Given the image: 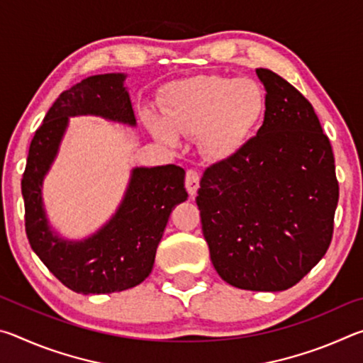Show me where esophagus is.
Returning <instances> with one entry per match:
<instances>
[{"mask_svg": "<svg viewBox=\"0 0 363 363\" xmlns=\"http://www.w3.org/2000/svg\"><path fill=\"white\" fill-rule=\"evenodd\" d=\"M200 187V173L196 169H187L186 173V189L190 195H195Z\"/></svg>", "mask_w": 363, "mask_h": 363, "instance_id": "esophagus-1", "label": "esophagus"}]
</instances>
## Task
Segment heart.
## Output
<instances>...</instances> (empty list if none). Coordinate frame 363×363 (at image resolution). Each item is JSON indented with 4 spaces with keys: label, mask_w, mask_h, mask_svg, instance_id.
I'll return each mask as SVG.
<instances>
[{
    "label": "heart",
    "mask_w": 363,
    "mask_h": 363,
    "mask_svg": "<svg viewBox=\"0 0 363 363\" xmlns=\"http://www.w3.org/2000/svg\"><path fill=\"white\" fill-rule=\"evenodd\" d=\"M266 112L259 84L247 78L205 75L169 86L162 101L164 121L149 116L152 133L174 143L176 133L200 136L210 158L232 157L245 145Z\"/></svg>",
    "instance_id": "heart-1"
}]
</instances>
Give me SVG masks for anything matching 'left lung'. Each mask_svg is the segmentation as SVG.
Instances as JSON below:
<instances>
[{
	"label": "left lung",
	"mask_w": 363,
	"mask_h": 363,
	"mask_svg": "<svg viewBox=\"0 0 363 363\" xmlns=\"http://www.w3.org/2000/svg\"><path fill=\"white\" fill-rule=\"evenodd\" d=\"M256 73L266 89L262 126L205 169L196 206L220 279L242 290L281 291L327 253L340 186L311 102L272 70Z\"/></svg>",
	"instance_id": "left-lung-1"
}]
</instances>
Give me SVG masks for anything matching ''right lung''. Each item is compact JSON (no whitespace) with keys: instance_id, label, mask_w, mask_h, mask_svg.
<instances>
[{"instance_id":"1","label":"right lung","mask_w":363,"mask_h":363,"mask_svg":"<svg viewBox=\"0 0 363 363\" xmlns=\"http://www.w3.org/2000/svg\"><path fill=\"white\" fill-rule=\"evenodd\" d=\"M123 82L121 73H106L84 78L64 91L35 131L22 177L30 247L54 277L83 294L123 291L149 277L169 214L187 199L186 171L181 167L136 168L118 211L88 240L65 242L49 229L41 184L69 116L99 115L134 126L136 118Z\"/></svg>"}]
</instances>
